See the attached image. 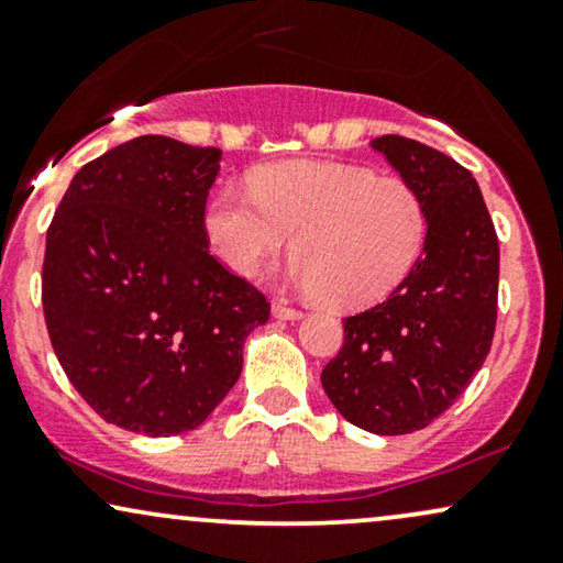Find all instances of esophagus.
<instances>
[{"label": "esophagus", "instance_id": "1", "mask_svg": "<svg viewBox=\"0 0 563 563\" xmlns=\"http://www.w3.org/2000/svg\"><path fill=\"white\" fill-rule=\"evenodd\" d=\"M273 314H275V318H283V320H299L301 309L290 307V303H286V301H275L273 303Z\"/></svg>", "mask_w": 563, "mask_h": 563}]
</instances>
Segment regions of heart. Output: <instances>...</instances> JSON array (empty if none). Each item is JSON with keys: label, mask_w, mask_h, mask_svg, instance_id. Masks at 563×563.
I'll return each mask as SVG.
<instances>
[{"label": "heart", "mask_w": 563, "mask_h": 563, "mask_svg": "<svg viewBox=\"0 0 563 563\" xmlns=\"http://www.w3.org/2000/svg\"><path fill=\"white\" fill-rule=\"evenodd\" d=\"M206 238L224 267L254 275L294 238L290 275L333 307L389 296L421 256L429 211L399 177L328 161H280L228 187L206 209Z\"/></svg>", "instance_id": "1"}]
</instances>
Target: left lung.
I'll use <instances>...</instances> for the list:
<instances>
[{
  "label": "left lung",
  "mask_w": 563,
  "mask_h": 563,
  "mask_svg": "<svg viewBox=\"0 0 563 563\" xmlns=\"http://www.w3.org/2000/svg\"><path fill=\"white\" fill-rule=\"evenodd\" d=\"M421 192L423 254L389 299L344 320L322 389L349 423L412 434L461 397L493 346L500 245L479 185L434 147L384 134L371 142Z\"/></svg>",
  "instance_id": "1"
}]
</instances>
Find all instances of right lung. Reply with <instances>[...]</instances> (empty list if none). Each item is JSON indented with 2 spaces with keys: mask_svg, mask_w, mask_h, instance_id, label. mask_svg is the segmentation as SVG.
Masks as SVG:
<instances>
[{
  "mask_svg": "<svg viewBox=\"0 0 563 563\" xmlns=\"http://www.w3.org/2000/svg\"><path fill=\"white\" fill-rule=\"evenodd\" d=\"M219 147L145 134L84 164L47 228L42 307L74 389L147 437L196 429L228 397L260 288L209 251Z\"/></svg>",
  "mask_w": 563,
  "mask_h": 563,
  "instance_id": "1",
  "label": "right lung"
}]
</instances>
